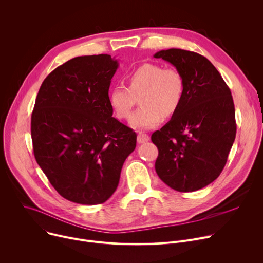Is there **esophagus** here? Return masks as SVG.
Returning <instances> with one entry per match:
<instances>
[{
	"mask_svg": "<svg viewBox=\"0 0 263 263\" xmlns=\"http://www.w3.org/2000/svg\"><path fill=\"white\" fill-rule=\"evenodd\" d=\"M148 139H149V137H148V135L147 134H145V133H138V135H137V142L138 143H143V142H146V141H148Z\"/></svg>",
	"mask_w": 263,
	"mask_h": 263,
	"instance_id": "obj_1",
	"label": "esophagus"
}]
</instances>
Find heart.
<instances>
[{
    "mask_svg": "<svg viewBox=\"0 0 263 263\" xmlns=\"http://www.w3.org/2000/svg\"><path fill=\"white\" fill-rule=\"evenodd\" d=\"M128 87L116 85L109 91L108 101L119 119L130 118L136 98L141 107L130 120L134 129H149L162 118H171L179 109L184 95V79L173 67L163 68L155 63H144L127 77Z\"/></svg>",
    "mask_w": 263,
    "mask_h": 263,
    "instance_id": "obj_1",
    "label": "heart"
}]
</instances>
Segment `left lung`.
Segmentation results:
<instances>
[{
	"instance_id": "8db88e82",
	"label": "left lung",
	"mask_w": 263,
	"mask_h": 263,
	"mask_svg": "<svg viewBox=\"0 0 263 263\" xmlns=\"http://www.w3.org/2000/svg\"><path fill=\"white\" fill-rule=\"evenodd\" d=\"M184 79L179 109L152 134L158 147L155 170L171 189L189 193L213 182L227 162L236 135L231 91L204 56L181 49L157 52Z\"/></svg>"
}]
</instances>
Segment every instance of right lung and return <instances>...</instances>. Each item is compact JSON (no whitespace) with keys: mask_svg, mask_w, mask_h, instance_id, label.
<instances>
[{"mask_svg":"<svg viewBox=\"0 0 263 263\" xmlns=\"http://www.w3.org/2000/svg\"><path fill=\"white\" fill-rule=\"evenodd\" d=\"M119 67L110 55L74 57L43 82L31 117L35 159L64 199L106 202L120 182L136 133L112 117L108 91Z\"/></svg>","mask_w":263,"mask_h":263,"instance_id":"obj_1","label":"right lung"}]
</instances>
